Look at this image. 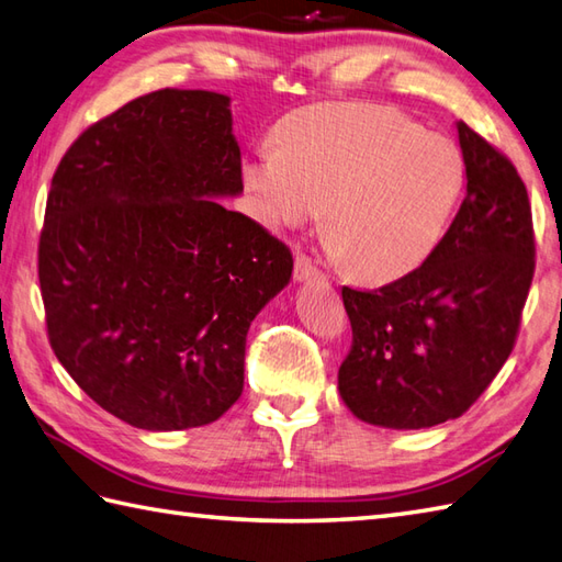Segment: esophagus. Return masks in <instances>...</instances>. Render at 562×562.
<instances>
[{
    "mask_svg": "<svg viewBox=\"0 0 562 562\" xmlns=\"http://www.w3.org/2000/svg\"><path fill=\"white\" fill-rule=\"evenodd\" d=\"M321 270L316 268V262L308 256H296L294 258V280L304 282V280H314L318 278Z\"/></svg>",
    "mask_w": 562,
    "mask_h": 562,
    "instance_id": "obj_1",
    "label": "esophagus"
}]
</instances>
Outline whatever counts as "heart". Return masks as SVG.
<instances>
[{
	"instance_id": "b5f03b06",
	"label": "heart",
	"mask_w": 562,
	"mask_h": 562,
	"mask_svg": "<svg viewBox=\"0 0 562 562\" xmlns=\"http://www.w3.org/2000/svg\"><path fill=\"white\" fill-rule=\"evenodd\" d=\"M465 181L457 142L425 133L389 105L324 103L292 113L278 147L244 161V183L268 226L326 212L333 254L362 280L420 268L445 236Z\"/></svg>"
}]
</instances>
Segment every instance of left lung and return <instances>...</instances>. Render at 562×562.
I'll use <instances>...</instances> for the list:
<instances>
[{
	"mask_svg": "<svg viewBox=\"0 0 562 562\" xmlns=\"http://www.w3.org/2000/svg\"><path fill=\"white\" fill-rule=\"evenodd\" d=\"M465 198L420 268L342 288L352 345L338 372L364 423L420 429L461 417L515 350L536 268L531 202L503 151L463 121Z\"/></svg>",
	"mask_w": 562,
	"mask_h": 562,
	"instance_id": "1",
	"label": "left lung"
}]
</instances>
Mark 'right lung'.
I'll use <instances>...</instances> for the list:
<instances>
[{"mask_svg": "<svg viewBox=\"0 0 562 562\" xmlns=\"http://www.w3.org/2000/svg\"><path fill=\"white\" fill-rule=\"evenodd\" d=\"M229 97L161 89L71 142L38 241L47 340L123 423H214L244 391L250 321L292 278V250L241 212Z\"/></svg>", "mask_w": 562, "mask_h": 562, "instance_id": "add662e5", "label": "right lung"}]
</instances>
